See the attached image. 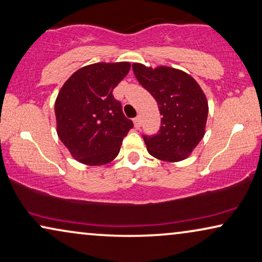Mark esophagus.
<instances>
[{
    "mask_svg": "<svg viewBox=\"0 0 262 262\" xmlns=\"http://www.w3.org/2000/svg\"><path fill=\"white\" fill-rule=\"evenodd\" d=\"M134 126H135V128L141 127V117H140V116L135 117V119H134Z\"/></svg>",
    "mask_w": 262,
    "mask_h": 262,
    "instance_id": "esophagus-1",
    "label": "esophagus"
}]
</instances>
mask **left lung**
<instances>
[{
	"label": "left lung",
	"instance_id": "left-lung-1",
	"mask_svg": "<svg viewBox=\"0 0 262 262\" xmlns=\"http://www.w3.org/2000/svg\"><path fill=\"white\" fill-rule=\"evenodd\" d=\"M133 71L163 115L159 132L143 135L148 153L169 163L186 159L205 133L209 109L203 90L190 75L168 66L152 69L134 62Z\"/></svg>",
	"mask_w": 262,
	"mask_h": 262
}]
</instances>
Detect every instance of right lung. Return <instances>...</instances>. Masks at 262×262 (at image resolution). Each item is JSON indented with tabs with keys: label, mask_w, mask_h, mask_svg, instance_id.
Segmentation results:
<instances>
[{
	"label": "right lung",
	"mask_w": 262,
	"mask_h": 262,
	"mask_svg": "<svg viewBox=\"0 0 262 262\" xmlns=\"http://www.w3.org/2000/svg\"><path fill=\"white\" fill-rule=\"evenodd\" d=\"M130 64L97 62L76 71L59 91L54 104L60 141L79 163L99 166L113 161L133 128L113 90Z\"/></svg>",
	"instance_id": "obj_1"
}]
</instances>
